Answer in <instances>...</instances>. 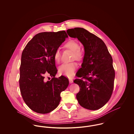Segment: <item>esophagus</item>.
I'll list each match as a JSON object with an SVG mask.
<instances>
[{
	"instance_id": "obj_1",
	"label": "esophagus",
	"mask_w": 134,
	"mask_h": 134,
	"mask_svg": "<svg viewBox=\"0 0 134 134\" xmlns=\"http://www.w3.org/2000/svg\"><path fill=\"white\" fill-rule=\"evenodd\" d=\"M69 82L70 83H72L73 82V80L72 78H69Z\"/></svg>"
}]
</instances>
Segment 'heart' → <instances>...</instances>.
<instances>
[{"mask_svg": "<svg viewBox=\"0 0 134 134\" xmlns=\"http://www.w3.org/2000/svg\"><path fill=\"white\" fill-rule=\"evenodd\" d=\"M64 47L73 52V58L80 61L82 59L83 53L80 49L79 43L75 40H70L64 45ZM54 59L57 62H59L61 59V53L59 49H57L54 54ZM77 65L75 63H64L59 67V71L60 74L68 77H72L75 74Z\"/></svg>", "mask_w": 134, "mask_h": 134, "instance_id": "b5f03b06", "label": "heart"}]
</instances>
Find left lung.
Listing matches in <instances>:
<instances>
[{"label": "left lung", "mask_w": 134, "mask_h": 134, "mask_svg": "<svg viewBox=\"0 0 134 134\" xmlns=\"http://www.w3.org/2000/svg\"><path fill=\"white\" fill-rule=\"evenodd\" d=\"M71 38H77L84 49L81 68L74 80L80 87L76 98L79 104L89 110L102 108L109 100L114 89L115 70L113 58L102 40L81 27L67 30Z\"/></svg>", "instance_id": "obj_1"}]
</instances>
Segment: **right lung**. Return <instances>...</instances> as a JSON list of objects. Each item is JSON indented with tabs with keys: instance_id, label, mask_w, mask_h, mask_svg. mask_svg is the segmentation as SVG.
Masks as SVG:
<instances>
[{
	"instance_id": "add662e5",
	"label": "right lung",
	"mask_w": 134,
	"mask_h": 134,
	"mask_svg": "<svg viewBox=\"0 0 134 134\" xmlns=\"http://www.w3.org/2000/svg\"><path fill=\"white\" fill-rule=\"evenodd\" d=\"M67 38L65 31L40 32L23 51L19 87L24 102L35 112L45 114L54 110L61 100V92L69 85L66 77H55L58 70L54 59L55 52ZM47 75L52 77L51 81H45Z\"/></svg>"
}]
</instances>
